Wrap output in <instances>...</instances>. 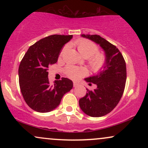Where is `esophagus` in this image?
Returning <instances> with one entry per match:
<instances>
[{
  "instance_id": "obj_1",
  "label": "esophagus",
  "mask_w": 148,
  "mask_h": 148,
  "mask_svg": "<svg viewBox=\"0 0 148 148\" xmlns=\"http://www.w3.org/2000/svg\"><path fill=\"white\" fill-rule=\"evenodd\" d=\"M78 86H79V84H78V83H76V82H73V86H74V88L77 87Z\"/></svg>"
}]
</instances>
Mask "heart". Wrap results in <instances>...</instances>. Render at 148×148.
Here are the masks:
<instances>
[{
    "mask_svg": "<svg viewBox=\"0 0 148 148\" xmlns=\"http://www.w3.org/2000/svg\"><path fill=\"white\" fill-rule=\"evenodd\" d=\"M75 45L81 56L84 58H89L88 63L92 70L97 72L103 68L106 61V56L103 53L97 51L98 47L94 42L87 39H79L75 42ZM68 47V45H65L62 49L60 53V57L63 56ZM64 72L69 78L76 80L86 75L87 74V70L84 67L69 65L64 69Z\"/></svg>",
    "mask_w": 148,
    "mask_h": 148,
    "instance_id": "b5f03b06",
    "label": "heart"
}]
</instances>
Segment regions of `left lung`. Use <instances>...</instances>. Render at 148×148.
Here are the masks:
<instances>
[{
  "label": "left lung",
  "mask_w": 148,
  "mask_h": 148,
  "mask_svg": "<svg viewBox=\"0 0 148 148\" xmlns=\"http://www.w3.org/2000/svg\"><path fill=\"white\" fill-rule=\"evenodd\" d=\"M99 45L106 55L103 69L95 76L85 79L90 84L97 85L96 89L89 90L79 99V106L86 115L101 117L114 109L121 99L127 79L126 62L115 45L97 35H81Z\"/></svg>",
  "instance_id": "obj_1"
}]
</instances>
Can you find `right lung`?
Wrapping results in <instances>:
<instances>
[{"instance_id": "1", "label": "right lung", "mask_w": 148, "mask_h": 148, "mask_svg": "<svg viewBox=\"0 0 148 148\" xmlns=\"http://www.w3.org/2000/svg\"><path fill=\"white\" fill-rule=\"evenodd\" d=\"M72 35H53L39 40L25 53L18 67L19 86L25 103L34 111L47 113L60 104L73 87L67 78L49 83V67L56 63L62 47Z\"/></svg>"}]
</instances>
